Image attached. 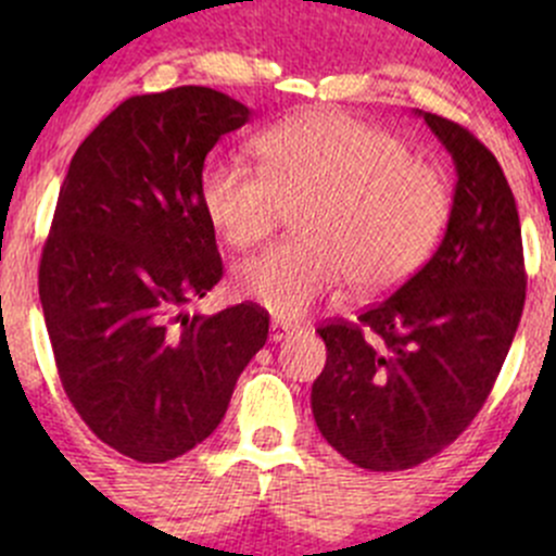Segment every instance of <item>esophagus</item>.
<instances>
[{"instance_id": "esophagus-1", "label": "esophagus", "mask_w": 556, "mask_h": 556, "mask_svg": "<svg viewBox=\"0 0 556 556\" xmlns=\"http://www.w3.org/2000/svg\"><path fill=\"white\" fill-rule=\"evenodd\" d=\"M295 328H299V325H295V323H288V319L274 317V319H271V341H282V339H288V336L293 333Z\"/></svg>"}]
</instances>
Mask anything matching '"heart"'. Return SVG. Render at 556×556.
<instances>
[{"label": "heart", "mask_w": 556, "mask_h": 556, "mask_svg": "<svg viewBox=\"0 0 556 556\" xmlns=\"http://www.w3.org/2000/svg\"><path fill=\"white\" fill-rule=\"evenodd\" d=\"M261 169L210 159L199 195L233 250L263 242L293 210L295 239L247 257L233 290L279 317H299L350 279L382 293L412 277L450 223V185L395 134L339 110H312L266 128Z\"/></svg>", "instance_id": "b5f03b06"}]
</instances>
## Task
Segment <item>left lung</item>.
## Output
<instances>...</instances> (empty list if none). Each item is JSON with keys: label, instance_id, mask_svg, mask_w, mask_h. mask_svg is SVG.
<instances>
[{"label": "left lung", "instance_id": "1", "mask_svg": "<svg viewBox=\"0 0 556 556\" xmlns=\"http://www.w3.org/2000/svg\"><path fill=\"white\" fill-rule=\"evenodd\" d=\"M452 153L444 242L355 323L319 325L312 384L323 439L366 470H406L450 446L484 406L525 309L517 201L495 155L459 123L419 112Z\"/></svg>", "mask_w": 556, "mask_h": 556}]
</instances>
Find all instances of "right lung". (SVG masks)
Wrapping results in <instances>:
<instances>
[{
    "label": "right lung",
    "mask_w": 556,
    "mask_h": 556,
    "mask_svg": "<svg viewBox=\"0 0 556 556\" xmlns=\"http://www.w3.org/2000/svg\"><path fill=\"white\" fill-rule=\"evenodd\" d=\"M247 121L242 102L204 86L131 97L88 134L59 190L39 261L55 368L93 435L137 463L210 439L268 339L252 301L185 312L223 277L204 159Z\"/></svg>",
    "instance_id": "right-lung-1"
}]
</instances>
